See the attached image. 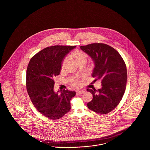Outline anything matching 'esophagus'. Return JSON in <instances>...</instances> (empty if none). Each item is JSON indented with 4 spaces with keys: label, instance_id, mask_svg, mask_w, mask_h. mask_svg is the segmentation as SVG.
<instances>
[{
    "label": "esophagus",
    "instance_id": "1",
    "mask_svg": "<svg viewBox=\"0 0 150 150\" xmlns=\"http://www.w3.org/2000/svg\"><path fill=\"white\" fill-rule=\"evenodd\" d=\"M84 93V91H77V93L79 94H83Z\"/></svg>",
    "mask_w": 150,
    "mask_h": 150
}]
</instances>
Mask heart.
Masks as SVG:
<instances>
[{
    "mask_svg": "<svg viewBox=\"0 0 150 150\" xmlns=\"http://www.w3.org/2000/svg\"><path fill=\"white\" fill-rule=\"evenodd\" d=\"M72 56L75 59L76 62H78V61H81V60H85V61H86V58H87V55L86 54V53H85L83 52H82V51H80V50H76V51L74 52L72 54ZM66 61H67V58H65L64 60L63 61V62H62V67H64L65 65ZM73 85L75 86H78L79 85V84L78 82L75 81Z\"/></svg>",
    "mask_w": 150,
    "mask_h": 150,
    "instance_id": "obj_1",
    "label": "heart"
}]
</instances>
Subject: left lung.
I'll return each mask as SVG.
<instances>
[{
    "mask_svg": "<svg viewBox=\"0 0 150 150\" xmlns=\"http://www.w3.org/2000/svg\"><path fill=\"white\" fill-rule=\"evenodd\" d=\"M80 48L91 58L94 64L92 76L100 80L102 88L87 89L93 95L88 103V108L106 114L112 111L120 102L125 93L127 71L120 54L112 47L103 43H93Z\"/></svg>",
    "mask_w": 150,
    "mask_h": 150,
    "instance_id": "obj_1",
    "label": "left lung"
}]
</instances>
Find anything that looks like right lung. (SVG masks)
Here are the masks:
<instances>
[{
    "label": "right lung",
    "mask_w": 150,
    "mask_h": 150,
    "mask_svg": "<svg viewBox=\"0 0 150 150\" xmlns=\"http://www.w3.org/2000/svg\"><path fill=\"white\" fill-rule=\"evenodd\" d=\"M76 46L54 45L45 48L32 57L26 71V88L36 110L44 116L56 120L71 109L70 100L76 92L54 91L53 78L59 74L64 57Z\"/></svg>",
    "instance_id": "1"
}]
</instances>
